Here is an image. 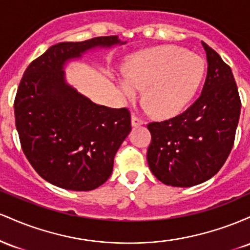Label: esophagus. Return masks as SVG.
I'll list each match as a JSON object with an SVG mask.
<instances>
[{"label":"esophagus","instance_id":"obj_1","mask_svg":"<svg viewBox=\"0 0 250 250\" xmlns=\"http://www.w3.org/2000/svg\"><path fill=\"white\" fill-rule=\"evenodd\" d=\"M143 125V121L141 119H139L137 116H133L131 117V125H133L134 128L136 127H140V125Z\"/></svg>","mask_w":250,"mask_h":250}]
</instances>
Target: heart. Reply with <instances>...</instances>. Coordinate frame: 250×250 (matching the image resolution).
Instances as JSON below:
<instances>
[{
	"label": "heart",
	"mask_w": 250,
	"mask_h": 250,
	"mask_svg": "<svg viewBox=\"0 0 250 250\" xmlns=\"http://www.w3.org/2000/svg\"><path fill=\"white\" fill-rule=\"evenodd\" d=\"M205 76L202 57L175 45H163L130 56L125 75L117 77L122 93L135 97L145 88L147 108L161 117L179 114L191 101Z\"/></svg>",
	"instance_id": "obj_1"
}]
</instances>
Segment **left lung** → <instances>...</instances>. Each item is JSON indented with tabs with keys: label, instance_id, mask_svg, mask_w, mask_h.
Segmentation results:
<instances>
[{
	"label": "left lung",
	"instance_id": "8db88e82",
	"mask_svg": "<svg viewBox=\"0 0 250 250\" xmlns=\"http://www.w3.org/2000/svg\"><path fill=\"white\" fill-rule=\"evenodd\" d=\"M207 77L201 96L180 115L147 125V161L157 180L193 187L214 176L234 145L241 101L230 67L205 42Z\"/></svg>",
	"mask_w": 250,
	"mask_h": 250
}]
</instances>
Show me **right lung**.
Returning <instances> with one entry per match:
<instances>
[{
  "label": "right lung",
  "instance_id": "1",
  "mask_svg": "<svg viewBox=\"0 0 250 250\" xmlns=\"http://www.w3.org/2000/svg\"><path fill=\"white\" fill-rule=\"evenodd\" d=\"M125 43L119 36L57 43L25 69L14 103L16 129L28 161L51 185L88 191L111 175L131 130L129 111L93 102L67 82L64 69L88 51Z\"/></svg>",
  "mask_w": 250,
  "mask_h": 250
}]
</instances>
